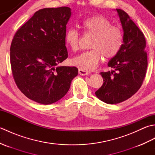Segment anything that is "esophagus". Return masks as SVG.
Masks as SVG:
<instances>
[{
	"label": "esophagus",
	"instance_id": "esophagus-1",
	"mask_svg": "<svg viewBox=\"0 0 155 155\" xmlns=\"http://www.w3.org/2000/svg\"><path fill=\"white\" fill-rule=\"evenodd\" d=\"M78 73H79L82 76H85V75H88L90 74L89 72L86 71H84L83 69H78Z\"/></svg>",
	"mask_w": 155,
	"mask_h": 155
}]
</instances>
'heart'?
<instances>
[{
  "label": "heart",
  "instance_id": "obj_1",
  "mask_svg": "<svg viewBox=\"0 0 155 155\" xmlns=\"http://www.w3.org/2000/svg\"><path fill=\"white\" fill-rule=\"evenodd\" d=\"M81 28L85 34L93 36L89 47L92 49L72 59V64L84 71L96 68L102 57L112 58L119 52L123 44V36L120 28L112 25V22L102 15L90 16L82 22ZM79 32L74 28L66 31V44L72 51L78 49Z\"/></svg>",
  "mask_w": 155,
  "mask_h": 155
}]
</instances>
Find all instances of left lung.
Returning <instances> with one entry per match:
<instances>
[{
  "instance_id": "1",
  "label": "left lung",
  "mask_w": 155,
  "mask_h": 155,
  "mask_svg": "<svg viewBox=\"0 0 155 155\" xmlns=\"http://www.w3.org/2000/svg\"><path fill=\"white\" fill-rule=\"evenodd\" d=\"M117 11L124 32L123 44L108 63L113 70L101 72L104 83L95 92L100 100L110 104L126 101L139 91L148 65L144 34L126 12L121 9Z\"/></svg>"
}]
</instances>
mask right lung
I'll return each mask as SVG.
<instances>
[{
	"instance_id": "1",
	"label": "right lung",
	"mask_w": 155,
	"mask_h": 155,
	"mask_svg": "<svg viewBox=\"0 0 155 155\" xmlns=\"http://www.w3.org/2000/svg\"><path fill=\"white\" fill-rule=\"evenodd\" d=\"M67 6L36 12L13 37L10 58L16 86L29 99L50 104L67 93L75 67H57L68 57L64 35L71 16Z\"/></svg>"
}]
</instances>
